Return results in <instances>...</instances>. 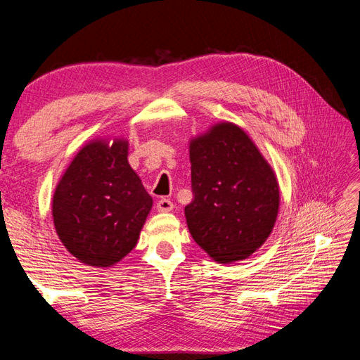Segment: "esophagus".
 I'll list each match as a JSON object with an SVG mask.
<instances>
[{
    "mask_svg": "<svg viewBox=\"0 0 360 360\" xmlns=\"http://www.w3.org/2000/svg\"><path fill=\"white\" fill-rule=\"evenodd\" d=\"M156 209L158 212H171L174 209V204L168 198H160L156 204Z\"/></svg>",
    "mask_w": 360,
    "mask_h": 360,
    "instance_id": "esophagus-1",
    "label": "esophagus"
}]
</instances>
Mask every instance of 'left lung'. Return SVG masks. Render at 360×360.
<instances>
[{
	"label": "left lung",
	"mask_w": 360,
	"mask_h": 360,
	"mask_svg": "<svg viewBox=\"0 0 360 360\" xmlns=\"http://www.w3.org/2000/svg\"><path fill=\"white\" fill-rule=\"evenodd\" d=\"M193 200L184 207L189 231L219 263L243 259L275 225L279 188L274 171L240 127L214 126L191 143Z\"/></svg>",
	"instance_id": "8db88e82"
}]
</instances>
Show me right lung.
Returning <instances> with one entry per match:
<instances>
[{"label": "right lung", "instance_id": "add662e5", "mask_svg": "<svg viewBox=\"0 0 360 360\" xmlns=\"http://www.w3.org/2000/svg\"><path fill=\"white\" fill-rule=\"evenodd\" d=\"M143 183L127 162V143L86 144L53 193L52 216L69 252L90 266L108 267L136 245L151 209Z\"/></svg>", "mask_w": 360, "mask_h": 360}]
</instances>
